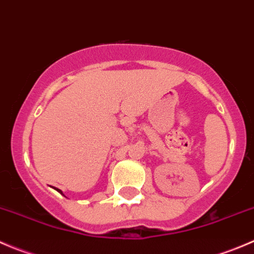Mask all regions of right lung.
Masks as SVG:
<instances>
[{"instance_id":"obj_1","label":"right lung","mask_w":254,"mask_h":254,"mask_svg":"<svg viewBox=\"0 0 254 254\" xmlns=\"http://www.w3.org/2000/svg\"><path fill=\"white\" fill-rule=\"evenodd\" d=\"M56 190H58L59 193H61V190H60V189H56ZM61 194H63V193H61Z\"/></svg>"}]
</instances>
